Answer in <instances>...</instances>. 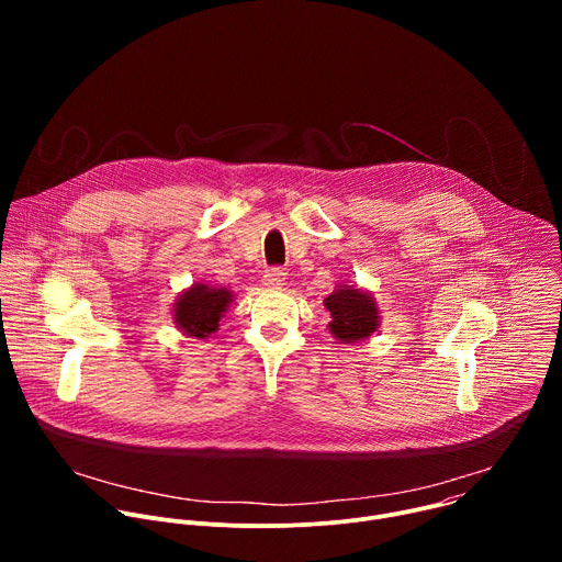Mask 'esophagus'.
Segmentation results:
<instances>
[{"label": "esophagus", "mask_w": 562, "mask_h": 562, "mask_svg": "<svg viewBox=\"0 0 562 562\" xmlns=\"http://www.w3.org/2000/svg\"><path fill=\"white\" fill-rule=\"evenodd\" d=\"M262 282L269 289H282L286 282V273L282 269H267L262 276Z\"/></svg>", "instance_id": "obj_1"}]
</instances>
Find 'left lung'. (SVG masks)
Instances as JSON below:
<instances>
[{
  "mask_svg": "<svg viewBox=\"0 0 562 562\" xmlns=\"http://www.w3.org/2000/svg\"><path fill=\"white\" fill-rule=\"evenodd\" d=\"M325 306L331 313L329 331L342 345L367 340L380 327V308L375 297L364 289L340 284L325 297Z\"/></svg>",
  "mask_w": 562,
  "mask_h": 562,
  "instance_id": "8db88e82",
  "label": "left lung"
}]
</instances>
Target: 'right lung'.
Masks as SVG:
<instances>
[{
  "label": "right lung",
  "mask_w": 562,
  "mask_h": 562,
  "mask_svg": "<svg viewBox=\"0 0 562 562\" xmlns=\"http://www.w3.org/2000/svg\"><path fill=\"white\" fill-rule=\"evenodd\" d=\"M233 302V291L226 286H209L202 282L184 289L173 304V323L187 338L206 340L217 331L220 319L224 317L228 304Z\"/></svg>",
  "instance_id": "add662e5"
}]
</instances>
